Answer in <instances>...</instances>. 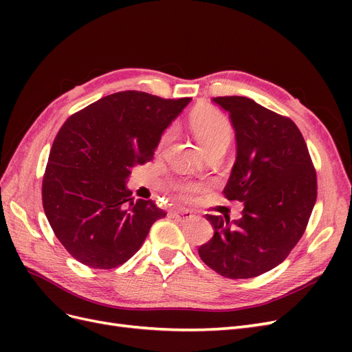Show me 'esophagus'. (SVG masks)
Listing matches in <instances>:
<instances>
[{"label": "esophagus", "mask_w": 352, "mask_h": 352, "mask_svg": "<svg viewBox=\"0 0 352 352\" xmlns=\"http://www.w3.org/2000/svg\"><path fill=\"white\" fill-rule=\"evenodd\" d=\"M173 217L177 221H188L190 219H194V212L190 210H185V208H176L173 211Z\"/></svg>", "instance_id": "obj_1"}]
</instances>
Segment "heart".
I'll return each instance as SVG.
<instances>
[{
  "mask_svg": "<svg viewBox=\"0 0 352 352\" xmlns=\"http://www.w3.org/2000/svg\"><path fill=\"white\" fill-rule=\"evenodd\" d=\"M190 129L204 153L217 146H228L232 138V127L226 117L217 110L208 107L199 109L190 116ZM170 136H172V131H167L163 135L162 144H166ZM180 190L189 197L198 192L199 186L186 184L180 186Z\"/></svg>",
  "mask_w": 352,
  "mask_h": 352,
  "instance_id": "b5f03b06",
  "label": "heart"
}]
</instances>
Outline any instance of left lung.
I'll use <instances>...</instances> for the list:
<instances>
[{
  "instance_id": "1",
  "label": "left lung",
  "mask_w": 352,
  "mask_h": 352,
  "mask_svg": "<svg viewBox=\"0 0 352 352\" xmlns=\"http://www.w3.org/2000/svg\"><path fill=\"white\" fill-rule=\"evenodd\" d=\"M229 113L236 160L225 186L243 202L242 217L207 216L212 238L198 254L229 279H250L279 265L301 239L317 198V179L304 138L287 117L247 97L212 98Z\"/></svg>"
}]
</instances>
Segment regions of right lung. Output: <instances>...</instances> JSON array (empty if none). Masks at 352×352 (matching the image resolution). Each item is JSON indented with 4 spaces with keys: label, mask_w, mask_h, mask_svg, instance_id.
Instances as JSON below:
<instances>
[{
    "label": "right lung",
    "mask_w": 352,
    "mask_h": 352,
    "mask_svg": "<svg viewBox=\"0 0 352 352\" xmlns=\"http://www.w3.org/2000/svg\"><path fill=\"white\" fill-rule=\"evenodd\" d=\"M189 102L123 91L63 124L42 180V204L56 236L79 263L104 270L126 263L166 216L154 201L133 199L126 184Z\"/></svg>",
    "instance_id": "add662e5"
}]
</instances>
